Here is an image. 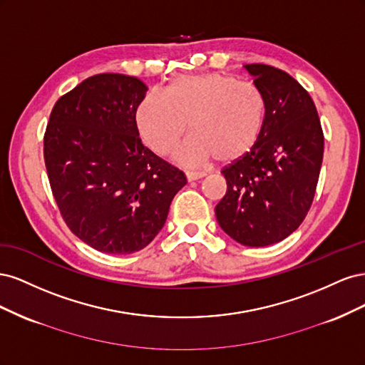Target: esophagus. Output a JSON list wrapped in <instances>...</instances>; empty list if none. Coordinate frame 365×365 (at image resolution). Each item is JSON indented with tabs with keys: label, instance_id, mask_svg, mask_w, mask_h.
Here are the masks:
<instances>
[{
	"label": "esophagus",
	"instance_id": "obj_1",
	"mask_svg": "<svg viewBox=\"0 0 365 365\" xmlns=\"http://www.w3.org/2000/svg\"><path fill=\"white\" fill-rule=\"evenodd\" d=\"M185 176H187V181L192 182V181H196V180H201V178H204L205 173H202V172H187V173H185Z\"/></svg>",
	"mask_w": 365,
	"mask_h": 365
}]
</instances>
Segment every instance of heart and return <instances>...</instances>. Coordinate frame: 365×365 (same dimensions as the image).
Segmentation results:
<instances>
[{
  "label": "heart",
  "instance_id": "obj_1",
  "mask_svg": "<svg viewBox=\"0 0 365 365\" xmlns=\"http://www.w3.org/2000/svg\"><path fill=\"white\" fill-rule=\"evenodd\" d=\"M267 108L256 88L219 73L180 76L165 93L149 91L135 109L143 143L169 155L190 126L193 137L176 152L187 168L210 161L235 164L257 146Z\"/></svg>",
  "mask_w": 365,
  "mask_h": 365
}]
</instances>
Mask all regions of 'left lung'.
Returning <instances> with one entry per match:
<instances>
[{
  "label": "left lung",
  "instance_id": "8db88e82",
  "mask_svg": "<svg viewBox=\"0 0 365 365\" xmlns=\"http://www.w3.org/2000/svg\"><path fill=\"white\" fill-rule=\"evenodd\" d=\"M267 108L257 146L222 170L227 193L216 205L225 233L245 247H268L300 227L312 205L324 137L314 101L292 76L244 65Z\"/></svg>",
  "mask_w": 365,
  "mask_h": 365
}]
</instances>
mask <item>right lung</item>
I'll return each mask as SVG.
<instances>
[{
	"mask_svg": "<svg viewBox=\"0 0 365 365\" xmlns=\"http://www.w3.org/2000/svg\"><path fill=\"white\" fill-rule=\"evenodd\" d=\"M148 86L137 77H88L53 106L43 160L65 224L108 254L148 247L168 219L184 172L143 146L135 109Z\"/></svg>",
	"mask_w": 365,
	"mask_h": 365,
	"instance_id": "1",
	"label": "right lung"
}]
</instances>
